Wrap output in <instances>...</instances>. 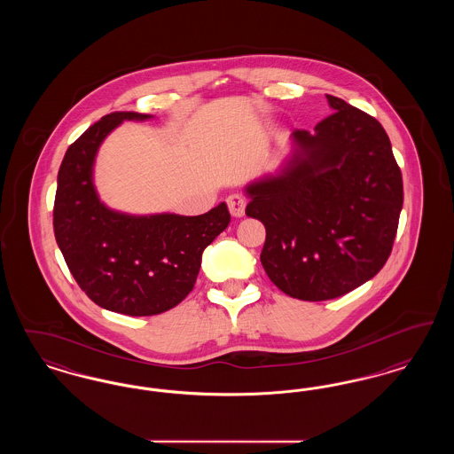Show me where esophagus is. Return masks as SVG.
I'll use <instances>...</instances> for the list:
<instances>
[{"label":"esophagus","mask_w":454,"mask_h":454,"mask_svg":"<svg viewBox=\"0 0 454 454\" xmlns=\"http://www.w3.org/2000/svg\"><path fill=\"white\" fill-rule=\"evenodd\" d=\"M228 202V209L231 213V216L241 217L245 215V207H247V199L243 195L233 194L226 199Z\"/></svg>","instance_id":"obj_1"}]
</instances>
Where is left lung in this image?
<instances>
[{
    "mask_svg": "<svg viewBox=\"0 0 454 454\" xmlns=\"http://www.w3.org/2000/svg\"><path fill=\"white\" fill-rule=\"evenodd\" d=\"M335 112L296 129L281 173L247 187V216L265 226L260 262L282 293L326 301L387 263L403 204L388 134L366 112L326 95Z\"/></svg>",
    "mask_w": 454,
    "mask_h": 454,
    "instance_id": "left-lung-1",
    "label": "left lung"
}]
</instances>
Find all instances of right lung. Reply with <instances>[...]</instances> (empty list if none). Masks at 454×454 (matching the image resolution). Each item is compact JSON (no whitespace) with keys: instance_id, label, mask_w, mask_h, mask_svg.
<instances>
[{"instance_id":"add662e5","label":"right lung","mask_w":454,"mask_h":454,"mask_svg":"<svg viewBox=\"0 0 454 454\" xmlns=\"http://www.w3.org/2000/svg\"><path fill=\"white\" fill-rule=\"evenodd\" d=\"M150 117L112 112L90 126L66 152L54 199V235L74 281L91 301L129 317L185 300L204 248L231 221L224 202L200 216H129L100 202L91 180L98 146L122 121Z\"/></svg>"}]
</instances>
